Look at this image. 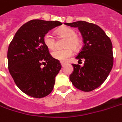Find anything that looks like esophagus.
Returning a JSON list of instances; mask_svg holds the SVG:
<instances>
[{
	"instance_id": "obj_1",
	"label": "esophagus",
	"mask_w": 122,
	"mask_h": 122,
	"mask_svg": "<svg viewBox=\"0 0 122 122\" xmlns=\"http://www.w3.org/2000/svg\"><path fill=\"white\" fill-rule=\"evenodd\" d=\"M60 64H61V65H62V66H64L65 63H64V62H60Z\"/></svg>"
}]
</instances>
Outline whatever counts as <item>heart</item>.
Wrapping results in <instances>:
<instances>
[{"instance_id": "obj_1", "label": "heart", "mask_w": 122, "mask_h": 122, "mask_svg": "<svg viewBox=\"0 0 122 122\" xmlns=\"http://www.w3.org/2000/svg\"><path fill=\"white\" fill-rule=\"evenodd\" d=\"M57 34L60 38H66L64 46L66 47L64 49H56L51 53L53 58L60 60L61 62H65L68 58L73 55V49L77 51L82 46V40L77 36L76 31L70 27H62L57 31ZM43 42L45 46L49 49H53L56 46V40L52 34L47 33L43 38Z\"/></svg>"}]
</instances>
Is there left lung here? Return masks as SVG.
I'll list each match as a JSON object with an SVG mask.
<instances>
[{
  "label": "left lung",
  "mask_w": 122,
  "mask_h": 122,
  "mask_svg": "<svg viewBox=\"0 0 122 122\" xmlns=\"http://www.w3.org/2000/svg\"><path fill=\"white\" fill-rule=\"evenodd\" d=\"M64 24L78 28L84 44L76 57L79 61L84 60V66L72 64L73 71L69 79L76 88L85 92L91 91L107 80L113 68L111 40L99 26L93 23L77 21Z\"/></svg>",
  "instance_id": "8db88e82"
}]
</instances>
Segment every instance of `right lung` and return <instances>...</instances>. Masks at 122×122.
Returning a JSON list of instances; mask_svg holds the SVG:
<instances>
[{
    "label": "right lung",
    "mask_w": 122,
    "mask_h": 122,
    "mask_svg": "<svg viewBox=\"0 0 122 122\" xmlns=\"http://www.w3.org/2000/svg\"><path fill=\"white\" fill-rule=\"evenodd\" d=\"M62 25L59 21L30 20L20 27L9 44V73L17 86L31 97H44L53 88L62 66L49 53L43 38L49 31Z\"/></svg>",
    "instance_id": "1"
}]
</instances>
